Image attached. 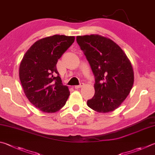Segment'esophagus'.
I'll return each instance as SVG.
<instances>
[{
	"mask_svg": "<svg viewBox=\"0 0 155 155\" xmlns=\"http://www.w3.org/2000/svg\"><path fill=\"white\" fill-rule=\"evenodd\" d=\"M84 86V83H81L79 85H76V86H74V89H79V88H81V87H83Z\"/></svg>",
	"mask_w": 155,
	"mask_h": 155,
	"instance_id": "1",
	"label": "esophagus"
}]
</instances>
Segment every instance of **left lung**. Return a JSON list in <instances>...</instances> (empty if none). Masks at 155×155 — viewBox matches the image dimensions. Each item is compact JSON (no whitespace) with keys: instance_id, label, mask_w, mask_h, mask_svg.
Instances as JSON below:
<instances>
[{"instance_id":"1","label":"left lung","mask_w":155,"mask_h":155,"mask_svg":"<svg viewBox=\"0 0 155 155\" xmlns=\"http://www.w3.org/2000/svg\"><path fill=\"white\" fill-rule=\"evenodd\" d=\"M95 76V94L87 100L94 110L106 113L114 110L129 94L134 82L130 60L123 49L105 36H77Z\"/></svg>"}]
</instances>
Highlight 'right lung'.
Segmentation results:
<instances>
[{
  "label": "right lung",
  "instance_id": "add662e5",
  "mask_svg": "<svg viewBox=\"0 0 155 155\" xmlns=\"http://www.w3.org/2000/svg\"><path fill=\"white\" fill-rule=\"evenodd\" d=\"M74 38L58 35L41 38L30 47L21 61L19 75L24 94L31 104L44 112L60 110L69 97L68 87L61 83L56 64Z\"/></svg>",
  "mask_w": 155,
  "mask_h": 155
}]
</instances>
